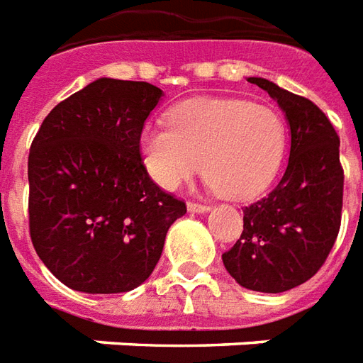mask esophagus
Instances as JSON below:
<instances>
[{"instance_id": "34e87169", "label": "esophagus", "mask_w": 363, "mask_h": 363, "mask_svg": "<svg viewBox=\"0 0 363 363\" xmlns=\"http://www.w3.org/2000/svg\"><path fill=\"white\" fill-rule=\"evenodd\" d=\"M187 209L191 211V213H205V211H209L211 207L207 203H197V201H187Z\"/></svg>"}]
</instances>
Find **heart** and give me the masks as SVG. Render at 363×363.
Returning a JSON list of instances; mask_svg holds the SVG:
<instances>
[{"instance_id":"b5f03b06","label":"heart","mask_w":363,"mask_h":363,"mask_svg":"<svg viewBox=\"0 0 363 363\" xmlns=\"http://www.w3.org/2000/svg\"><path fill=\"white\" fill-rule=\"evenodd\" d=\"M287 145L281 115L240 99H191L169 113V125H146L138 152L148 176L176 189L205 168L228 199H252L276 177Z\"/></svg>"}]
</instances>
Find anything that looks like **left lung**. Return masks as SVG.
<instances>
[{
  "label": "left lung",
  "mask_w": 363,
  "mask_h": 363,
  "mask_svg": "<svg viewBox=\"0 0 363 363\" xmlns=\"http://www.w3.org/2000/svg\"><path fill=\"white\" fill-rule=\"evenodd\" d=\"M248 82L285 111L291 150L279 184L242 209V233L223 264L246 289L281 293L315 276L336 242L344 195L340 138L311 99L264 78Z\"/></svg>",
  "instance_id": "obj_1"
}]
</instances>
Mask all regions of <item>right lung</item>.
Listing matches in <instances>:
<instances>
[{"label":"right lung","mask_w":363,"mask_h":363,"mask_svg":"<svg viewBox=\"0 0 363 363\" xmlns=\"http://www.w3.org/2000/svg\"><path fill=\"white\" fill-rule=\"evenodd\" d=\"M162 97L148 82L101 78L48 113L29 150V233L38 258L84 293L130 291L152 274L186 201L138 152Z\"/></svg>","instance_id":"add662e5"}]
</instances>
